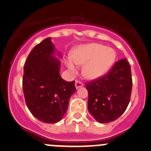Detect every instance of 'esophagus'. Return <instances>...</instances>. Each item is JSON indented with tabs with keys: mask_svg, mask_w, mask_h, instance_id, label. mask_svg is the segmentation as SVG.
<instances>
[{
	"mask_svg": "<svg viewBox=\"0 0 151 151\" xmlns=\"http://www.w3.org/2000/svg\"><path fill=\"white\" fill-rule=\"evenodd\" d=\"M75 86L76 88H81V87H83V83L81 82L78 81H76V83H75Z\"/></svg>",
	"mask_w": 151,
	"mask_h": 151,
	"instance_id": "esophagus-1",
	"label": "esophagus"
}]
</instances>
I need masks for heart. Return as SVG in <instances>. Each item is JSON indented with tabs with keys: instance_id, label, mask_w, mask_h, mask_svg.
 Listing matches in <instances>:
<instances>
[{
	"instance_id": "b5f03b06",
	"label": "heart",
	"mask_w": 151,
	"mask_h": 151,
	"mask_svg": "<svg viewBox=\"0 0 151 151\" xmlns=\"http://www.w3.org/2000/svg\"><path fill=\"white\" fill-rule=\"evenodd\" d=\"M116 52L111 48L98 43L78 46L66 60V66L71 72L82 65V73L86 78L95 80L104 76L111 69L116 60Z\"/></svg>"
}]
</instances>
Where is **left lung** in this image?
Masks as SVG:
<instances>
[{"label":"left lung","instance_id":"obj_1","mask_svg":"<svg viewBox=\"0 0 151 151\" xmlns=\"http://www.w3.org/2000/svg\"><path fill=\"white\" fill-rule=\"evenodd\" d=\"M132 76L126 59L118 61L107 75L86 84L88 92V110L99 123L116 120L129 104Z\"/></svg>","mask_w":151,"mask_h":151}]
</instances>
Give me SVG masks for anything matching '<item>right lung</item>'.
I'll list each match as a JSON object with an SVG mask.
<instances>
[{"label": "right lung", "instance_id": "1", "mask_svg": "<svg viewBox=\"0 0 151 151\" xmlns=\"http://www.w3.org/2000/svg\"><path fill=\"white\" fill-rule=\"evenodd\" d=\"M62 54L47 37L31 51L25 63L23 91L32 115L45 123L62 119L71 95L76 92L75 81L68 82L60 75Z\"/></svg>", "mask_w": 151, "mask_h": 151}]
</instances>
